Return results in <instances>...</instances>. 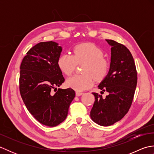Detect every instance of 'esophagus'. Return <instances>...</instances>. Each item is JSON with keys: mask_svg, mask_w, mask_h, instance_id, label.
<instances>
[{"mask_svg": "<svg viewBox=\"0 0 154 154\" xmlns=\"http://www.w3.org/2000/svg\"><path fill=\"white\" fill-rule=\"evenodd\" d=\"M83 93L82 92H80V91H76V96L77 97H79L81 95H82Z\"/></svg>", "mask_w": 154, "mask_h": 154, "instance_id": "esophagus-1", "label": "esophagus"}]
</instances>
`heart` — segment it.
<instances>
[{
  "mask_svg": "<svg viewBox=\"0 0 154 154\" xmlns=\"http://www.w3.org/2000/svg\"><path fill=\"white\" fill-rule=\"evenodd\" d=\"M103 51L92 43H83L73 48V55L64 54L57 60V65L63 73L70 76L77 64L85 63L83 74L74 75L67 80V85L76 91H84L93 85L94 78L97 81L103 80L110 71L109 60L103 57Z\"/></svg>",
  "mask_w": 154,
  "mask_h": 154,
  "instance_id": "1",
  "label": "heart"
}]
</instances>
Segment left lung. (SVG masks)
Returning <instances> with one entry per match:
<instances>
[{"instance_id":"left-lung-1","label":"left lung","mask_w":154,"mask_h":154,"mask_svg":"<svg viewBox=\"0 0 154 154\" xmlns=\"http://www.w3.org/2000/svg\"><path fill=\"white\" fill-rule=\"evenodd\" d=\"M111 48V62L107 76L100 83L102 95L93 93L94 102L90 116L94 122L103 126L112 125L128 112L134 96L137 85V71L132 54L122 44L106 40Z\"/></svg>"}]
</instances>
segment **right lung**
<instances>
[{"instance_id": "obj_1", "label": "right lung", "mask_w": 154, "mask_h": 154, "mask_svg": "<svg viewBox=\"0 0 154 154\" xmlns=\"http://www.w3.org/2000/svg\"><path fill=\"white\" fill-rule=\"evenodd\" d=\"M61 50L56 42H40L27 52L20 65L19 89L24 103L39 122L51 127L66 119L75 96L71 88H55L65 81L57 65Z\"/></svg>"}]
</instances>
